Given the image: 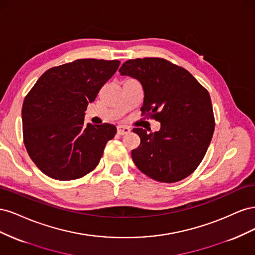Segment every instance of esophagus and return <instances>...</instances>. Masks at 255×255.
<instances>
[{"label":"esophagus","mask_w":255,"mask_h":255,"mask_svg":"<svg viewBox=\"0 0 255 255\" xmlns=\"http://www.w3.org/2000/svg\"><path fill=\"white\" fill-rule=\"evenodd\" d=\"M117 132L119 135H126L128 134L130 132V128L125 126H118L117 127Z\"/></svg>","instance_id":"34e87169"}]
</instances>
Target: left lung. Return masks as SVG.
<instances>
[{"instance_id": "left-lung-1", "label": "left lung", "mask_w": 255, "mask_h": 255, "mask_svg": "<svg viewBox=\"0 0 255 255\" xmlns=\"http://www.w3.org/2000/svg\"><path fill=\"white\" fill-rule=\"evenodd\" d=\"M119 72L140 82V111L160 122L154 133L133 129L140 137L139 146L132 151L137 168L164 183L190 175L202 161L215 129L208 91L187 70L163 58L129 59Z\"/></svg>"}]
</instances>
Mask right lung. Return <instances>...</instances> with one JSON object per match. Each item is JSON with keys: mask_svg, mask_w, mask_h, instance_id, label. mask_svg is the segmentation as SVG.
Listing matches in <instances>:
<instances>
[{"mask_svg": "<svg viewBox=\"0 0 255 255\" xmlns=\"http://www.w3.org/2000/svg\"><path fill=\"white\" fill-rule=\"evenodd\" d=\"M119 60L78 59L45 71L24 99L22 127L29 157L54 180L70 181L98 166L117 128L84 123L87 105L117 71Z\"/></svg>", "mask_w": 255, "mask_h": 255, "instance_id": "obj_1", "label": "right lung"}]
</instances>
